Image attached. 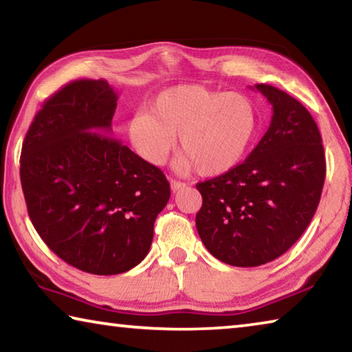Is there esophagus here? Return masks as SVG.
Returning <instances> with one entry per match:
<instances>
[{
	"label": "esophagus",
	"instance_id": "34e87169",
	"mask_svg": "<svg viewBox=\"0 0 352 352\" xmlns=\"http://www.w3.org/2000/svg\"><path fill=\"white\" fill-rule=\"evenodd\" d=\"M184 188H186V183L178 182V180H170V189L174 190V192H177V190H180V189H184Z\"/></svg>",
	"mask_w": 352,
	"mask_h": 352
}]
</instances>
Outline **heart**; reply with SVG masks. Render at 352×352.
I'll list each match as a JSON object with an SVG mask.
<instances>
[{
    "label": "heart",
    "mask_w": 352,
    "mask_h": 352,
    "mask_svg": "<svg viewBox=\"0 0 352 352\" xmlns=\"http://www.w3.org/2000/svg\"><path fill=\"white\" fill-rule=\"evenodd\" d=\"M258 126V109L247 94L184 83L158 93L148 113L135 115L129 136L147 163L162 166L178 135L183 155L177 168H197L201 175H219L242 162Z\"/></svg>",
    "instance_id": "b5f03b06"
}]
</instances>
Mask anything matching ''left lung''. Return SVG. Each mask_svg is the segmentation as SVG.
<instances>
[{
  "label": "left lung",
  "instance_id": "8db88e82",
  "mask_svg": "<svg viewBox=\"0 0 352 352\" xmlns=\"http://www.w3.org/2000/svg\"><path fill=\"white\" fill-rule=\"evenodd\" d=\"M254 88L273 107L269 130L242 164L197 183L200 239L214 258L234 267H258L287 252L311 223L326 177L311 113L275 87Z\"/></svg>",
  "mask_w": 352,
  "mask_h": 352
}]
</instances>
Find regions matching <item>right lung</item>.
I'll list each match as a JSON object with an SVG mask.
<instances>
[{"instance_id":"right-lung-1","label":"right lung","mask_w":352,"mask_h":352,"mask_svg":"<svg viewBox=\"0 0 352 352\" xmlns=\"http://www.w3.org/2000/svg\"><path fill=\"white\" fill-rule=\"evenodd\" d=\"M116 102L107 80L68 83L35 115L20 158L34 228L58 258L93 275L138 265L170 197L163 172L111 138Z\"/></svg>"}]
</instances>
